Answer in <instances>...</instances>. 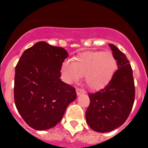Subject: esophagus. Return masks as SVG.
I'll return each mask as SVG.
<instances>
[{"instance_id": "34e87169", "label": "esophagus", "mask_w": 148, "mask_h": 148, "mask_svg": "<svg viewBox=\"0 0 148 148\" xmlns=\"http://www.w3.org/2000/svg\"><path fill=\"white\" fill-rule=\"evenodd\" d=\"M76 93H77V96H79V95H82V94H84V90H81V89H80V88H77L76 89Z\"/></svg>"}]
</instances>
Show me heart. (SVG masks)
Wrapping results in <instances>:
<instances>
[{"instance_id": "1", "label": "heart", "mask_w": 148, "mask_h": 148, "mask_svg": "<svg viewBox=\"0 0 148 148\" xmlns=\"http://www.w3.org/2000/svg\"><path fill=\"white\" fill-rule=\"evenodd\" d=\"M117 60L109 51H86L63 64L61 71L68 83L79 81L84 76V82L90 90L97 91L107 87L114 76Z\"/></svg>"}]
</instances>
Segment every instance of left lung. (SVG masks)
Here are the masks:
<instances>
[{
	"label": "left lung",
	"mask_w": 148,
	"mask_h": 148,
	"mask_svg": "<svg viewBox=\"0 0 148 148\" xmlns=\"http://www.w3.org/2000/svg\"><path fill=\"white\" fill-rule=\"evenodd\" d=\"M109 46L118 69L107 87L88 94L90 105L85 114L90 128L101 133L111 131L124 124L131 113L135 97L133 71L129 60L116 46L111 44Z\"/></svg>",
	"instance_id": "1"
}]
</instances>
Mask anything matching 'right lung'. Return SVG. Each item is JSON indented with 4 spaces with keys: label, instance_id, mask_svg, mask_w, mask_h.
<instances>
[{
    "label": "right lung",
    "instance_id": "obj_1",
    "mask_svg": "<svg viewBox=\"0 0 148 148\" xmlns=\"http://www.w3.org/2000/svg\"><path fill=\"white\" fill-rule=\"evenodd\" d=\"M67 51L39 41L24 51L15 67L14 102L24 121L38 131L53 127L76 99L74 88L60 79Z\"/></svg>",
    "mask_w": 148,
    "mask_h": 148
}]
</instances>
